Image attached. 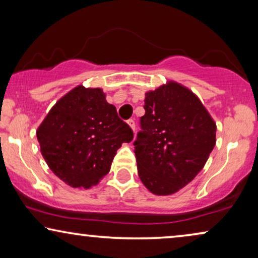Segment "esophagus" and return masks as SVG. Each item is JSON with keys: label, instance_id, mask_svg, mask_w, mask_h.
Returning a JSON list of instances; mask_svg holds the SVG:
<instances>
[{"label": "esophagus", "instance_id": "1", "mask_svg": "<svg viewBox=\"0 0 258 258\" xmlns=\"http://www.w3.org/2000/svg\"><path fill=\"white\" fill-rule=\"evenodd\" d=\"M128 124L130 125V128H132L134 132H135V129H136V124H135V119L134 118H130V119H128Z\"/></svg>", "mask_w": 258, "mask_h": 258}]
</instances>
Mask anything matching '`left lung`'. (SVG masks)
Wrapping results in <instances>:
<instances>
[{"mask_svg":"<svg viewBox=\"0 0 258 258\" xmlns=\"http://www.w3.org/2000/svg\"><path fill=\"white\" fill-rule=\"evenodd\" d=\"M134 141L137 170L155 195H170L202 170L216 143V124L201 101L175 82L146 94Z\"/></svg>","mask_w":258,"mask_h":258,"instance_id":"left-lung-1","label":"left lung"}]
</instances>
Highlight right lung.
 Returning a JSON list of instances; mask_svg holds the SVG:
<instances>
[{
	"instance_id": "right-lung-1",
	"label": "right lung",
	"mask_w": 258,
	"mask_h": 258,
	"mask_svg": "<svg viewBox=\"0 0 258 258\" xmlns=\"http://www.w3.org/2000/svg\"><path fill=\"white\" fill-rule=\"evenodd\" d=\"M36 136L51 171L70 186L88 189L108 174L116 151L134 133L102 89L79 86L51 108Z\"/></svg>"
}]
</instances>
